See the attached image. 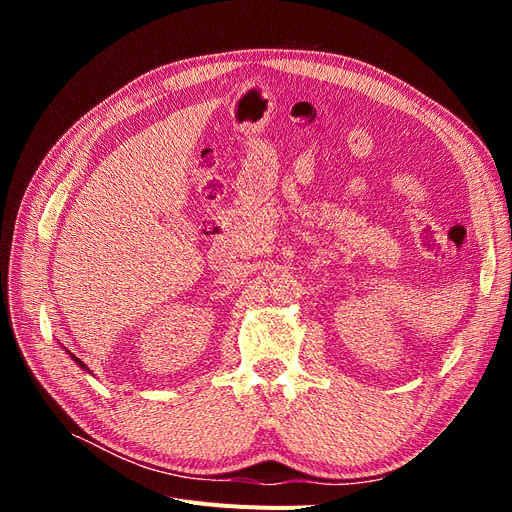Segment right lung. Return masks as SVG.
I'll return each mask as SVG.
<instances>
[{"label": "right lung", "instance_id": "right-lung-1", "mask_svg": "<svg viewBox=\"0 0 512 512\" xmlns=\"http://www.w3.org/2000/svg\"><path fill=\"white\" fill-rule=\"evenodd\" d=\"M70 356H72V361H74V363H76V365H79V367H83V369H87V367H85V363H83V361H81V359H76V356H74V354H72V352H70Z\"/></svg>", "mask_w": 512, "mask_h": 512}]
</instances>
